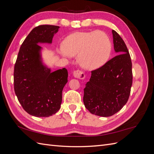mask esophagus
Returning <instances> with one entry per match:
<instances>
[{"label": "esophagus", "instance_id": "obj_1", "mask_svg": "<svg viewBox=\"0 0 154 154\" xmlns=\"http://www.w3.org/2000/svg\"><path fill=\"white\" fill-rule=\"evenodd\" d=\"M73 75L74 77L80 79V80H83L85 77V72H83L82 71H80V70H75L73 72Z\"/></svg>", "mask_w": 154, "mask_h": 154}]
</instances>
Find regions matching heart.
I'll return each instance as SVG.
<instances>
[{"mask_svg": "<svg viewBox=\"0 0 154 154\" xmlns=\"http://www.w3.org/2000/svg\"><path fill=\"white\" fill-rule=\"evenodd\" d=\"M63 48L68 56L78 55V62L83 68L95 69L108 61L111 42L102 31L77 32L65 40Z\"/></svg>", "mask_w": 154, "mask_h": 154, "instance_id": "1", "label": "heart"}]
</instances>
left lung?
<instances>
[{"instance_id":"8db88e82","label":"left lung","mask_w":154,"mask_h":154,"mask_svg":"<svg viewBox=\"0 0 154 154\" xmlns=\"http://www.w3.org/2000/svg\"><path fill=\"white\" fill-rule=\"evenodd\" d=\"M114 50L118 55L103 66L91 71L84 88L83 103L92 114L109 117L127 103L132 85V61L125 42L112 31Z\"/></svg>"}]
</instances>
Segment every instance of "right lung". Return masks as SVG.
<instances>
[{"label":"right lung","instance_id":"obj_1","mask_svg":"<svg viewBox=\"0 0 154 154\" xmlns=\"http://www.w3.org/2000/svg\"><path fill=\"white\" fill-rule=\"evenodd\" d=\"M59 26L40 25L32 29L20 46L14 67V90L23 109L36 117L57 113L67 82L66 68L51 72L42 63L38 43H52Z\"/></svg>","mask_w":154,"mask_h":154}]
</instances>
